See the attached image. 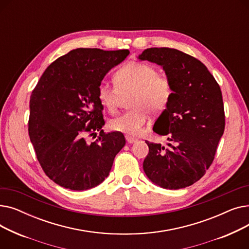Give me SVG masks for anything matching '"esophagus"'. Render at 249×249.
<instances>
[{"label":"esophagus","instance_id":"34e87169","mask_svg":"<svg viewBox=\"0 0 249 249\" xmlns=\"http://www.w3.org/2000/svg\"><path fill=\"white\" fill-rule=\"evenodd\" d=\"M125 138H126V140H127L128 143H134V142L137 141L136 138H134V137H132V136H130V135H126Z\"/></svg>","mask_w":249,"mask_h":249}]
</instances>
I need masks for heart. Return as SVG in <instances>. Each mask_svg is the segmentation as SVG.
I'll list each match as a JSON object with an SVG mask.
<instances>
[{"label":"heart","instance_id":"obj_1","mask_svg":"<svg viewBox=\"0 0 249 249\" xmlns=\"http://www.w3.org/2000/svg\"><path fill=\"white\" fill-rule=\"evenodd\" d=\"M115 87L102 83L98 88V99L109 112L117 110L121 96L131 93L129 107L132 108L110 120L114 131L138 135L147 122L148 113L162 111L173 94L172 84L166 75L159 74L152 65L130 61L116 71L113 76Z\"/></svg>","mask_w":249,"mask_h":249}]
</instances>
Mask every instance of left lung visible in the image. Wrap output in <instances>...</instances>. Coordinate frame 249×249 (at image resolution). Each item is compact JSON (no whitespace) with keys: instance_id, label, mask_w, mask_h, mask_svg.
Masks as SVG:
<instances>
[{"instance_id":"obj_1","label":"left lung","mask_w":249,"mask_h":249,"mask_svg":"<svg viewBox=\"0 0 249 249\" xmlns=\"http://www.w3.org/2000/svg\"><path fill=\"white\" fill-rule=\"evenodd\" d=\"M160 65L172 84L166 109L153 131L166 136L167 146L146 142L149 152L143 161L147 178L163 189L178 190L198 181L210 167L225 115L220 87L200 60L178 49L147 48L138 56Z\"/></svg>"}]
</instances>
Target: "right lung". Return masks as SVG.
<instances>
[{
    "mask_svg": "<svg viewBox=\"0 0 249 249\" xmlns=\"http://www.w3.org/2000/svg\"><path fill=\"white\" fill-rule=\"evenodd\" d=\"M129 53L128 49H73L52 62L33 89L30 140L45 175L58 186L85 191L109 176L126 141L120 132L104 133L97 93L104 76ZM96 131L99 137L89 142L85 137Z\"/></svg>",
    "mask_w": 249,
    "mask_h": 249,
    "instance_id": "obj_1",
    "label": "right lung"
}]
</instances>
